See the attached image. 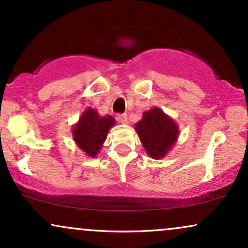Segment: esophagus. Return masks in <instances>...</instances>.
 Returning <instances> with one entry per match:
<instances>
[{
  "label": "esophagus",
  "mask_w": 248,
  "mask_h": 248,
  "mask_svg": "<svg viewBox=\"0 0 248 248\" xmlns=\"http://www.w3.org/2000/svg\"><path fill=\"white\" fill-rule=\"evenodd\" d=\"M118 121L120 122V124H127L128 118H127L126 113H122V114H119L118 115Z\"/></svg>",
  "instance_id": "obj_1"
}]
</instances>
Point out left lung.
<instances>
[{
    "label": "left lung",
    "instance_id": "obj_1",
    "mask_svg": "<svg viewBox=\"0 0 248 248\" xmlns=\"http://www.w3.org/2000/svg\"><path fill=\"white\" fill-rule=\"evenodd\" d=\"M139 138L148 155L161 158L177 140L178 127L158 108L143 113V118L135 126Z\"/></svg>",
    "mask_w": 248,
    "mask_h": 248
}]
</instances>
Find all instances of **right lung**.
I'll list each match as a JSON object with an SVG mask.
<instances>
[{
	"mask_svg": "<svg viewBox=\"0 0 248 248\" xmlns=\"http://www.w3.org/2000/svg\"><path fill=\"white\" fill-rule=\"evenodd\" d=\"M114 124L115 120L110 115L100 118L94 109L88 108L73 128V138L79 148L93 157L106 140L108 129Z\"/></svg>",
	"mask_w": 248,
	"mask_h": 248,
	"instance_id": "obj_1",
	"label": "right lung"
}]
</instances>
